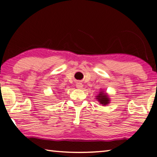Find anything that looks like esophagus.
Masks as SVG:
<instances>
[{
    "label": "esophagus",
    "instance_id": "1",
    "mask_svg": "<svg viewBox=\"0 0 157 157\" xmlns=\"http://www.w3.org/2000/svg\"><path fill=\"white\" fill-rule=\"evenodd\" d=\"M82 86H83V85H82V84L80 83V82H78V83L76 84V87H77V88L81 89V88H82Z\"/></svg>",
    "mask_w": 157,
    "mask_h": 157
}]
</instances>
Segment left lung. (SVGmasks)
I'll return each mask as SVG.
<instances>
[{
	"instance_id": "8db88e82",
	"label": "left lung",
	"mask_w": 157,
	"mask_h": 157,
	"mask_svg": "<svg viewBox=\"0 0 157 157\" xmlns=\"http://www.w3.org/2000/svg\"><path fill=\"white\" fill-rule=\"evenodd\" d=\"M97 99L100 102V104H102L103 105H107L108 103L109 102V100L107 95L105 94H103L102 92H100V94H99V95H98Z\"/></svg>"
}]
</instances>
